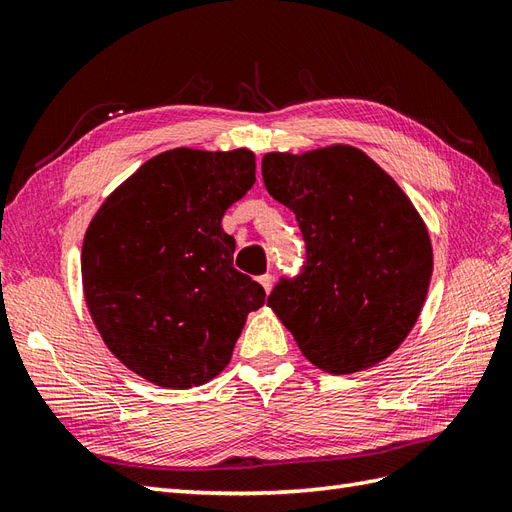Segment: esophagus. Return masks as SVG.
<instances>
[{
	"label": "esophagus",
	"instance_id": "obj_1",
	"mask_svg": "<svg viewBox=\"0 0 512 512\" xmlns=\"http://www.w3.org/2000/svg\"><path fill=\"white\" fill-rule=\"evenodd\" d=\"M259 283L264 285V290H266V294L272 290V283H274V279H272V274H261L259 277Z\"/></svg>",
	"mask_w": 512,
	"mask_h": 512
}]
</instances>
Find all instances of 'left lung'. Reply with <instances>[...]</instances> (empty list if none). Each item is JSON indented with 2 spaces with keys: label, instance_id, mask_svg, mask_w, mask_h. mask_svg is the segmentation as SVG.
Returning <instances> with one entry per match:
<instances>
[{
  "label": "left lung",
  "instance_id": "obj_1",
  "mask_svg": "<svg viewBox=\"0 0 512 512\" xmlns=\"http://www.w3.org/2000/svg\"><path fill=\"white\" fill-rule=\"evenodd\" d=\"M261 175L307 248L303 270L274 285L268 307L324 372L381 363L411 333L432 274L428 229L409 196L348 144L266 153Z\"/></svg>",
  "mask_w": 512,
  "mask_h": 512
}]
</instances>
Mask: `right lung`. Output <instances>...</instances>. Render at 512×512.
Segmentation results:
<instances>
[{"label":"right lung","instance_id":"1","mask_svg":"<svg viewBox=\"0 0 512 512\" xmlns=\"http://www.w3.org/2000/svg\"><path fill=\"white\" fill-rule=\"evenodd\" d=\"M255 183L248 149H170L144 162L90 220L82 281L112 355L168 389L212 381L266 292L233 268L222 216Z\"/></svg>","mask_w":512,"mask_h":512}]
</instances>
